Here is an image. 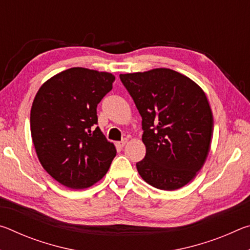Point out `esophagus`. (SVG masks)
<instances>
[{
	"label": "esophagus",
	"instance_id": "1",
	"mask_svg": "<svg viewBox=\"0 0 250 250\" xmlns=\"http://www.w3.org/2000/svg\"><path fill=\"white\" fill-rule=\"evenodd\" d=\"M126 142H128V140H126V139H124V140H122V141L117 142V146H119V147H124L126 145Z\"/></svg>",
	"mask_w": 250,
	"mask_h": 250
}]
</instances>
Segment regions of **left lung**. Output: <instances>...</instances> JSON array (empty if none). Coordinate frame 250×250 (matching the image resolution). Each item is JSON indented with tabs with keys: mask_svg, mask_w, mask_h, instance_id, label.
Masks as SVG:
<instances>
[{
	"mask_svg": "<svg viewBox=\"0 0 250 250\" xmlns=\"http://www.w3.org/2000/svg\"><path fill=\"white\" fill-rule=\"evenodd\" d=\"M120 80L142 117L146 153L137 163L147 184L164 191L183 188L204 166L214 120L205 92L168 68L121 74Z\"/></svg>",
	"mask_w": 250,
	"mask_h": 250,
	"instance_id": "1",
	"label": "left lung"
}]
</instances>
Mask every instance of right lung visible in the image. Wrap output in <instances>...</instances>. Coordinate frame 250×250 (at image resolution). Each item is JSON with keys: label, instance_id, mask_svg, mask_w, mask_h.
Returning a JSON list of instances; mask_svg holds the SVG:
<instances>
[{"label": "right lung", "instance_id": "right-lung-1", "mask_svg": "<svg viewBox=\"0 0 250 250\" xmlns=\"http://www.w3.org/2000/svg\"><path fill=\"white\" fill-rule=\"evenodd\" d=\"M115 76L83 67L45 82L31 109V133L42 167L58 183L87 188L108 172L117 150L101 132L97 105Z\"/></svg>", "mask_w": 250, "mask_h": 250}]
</instances>
